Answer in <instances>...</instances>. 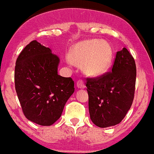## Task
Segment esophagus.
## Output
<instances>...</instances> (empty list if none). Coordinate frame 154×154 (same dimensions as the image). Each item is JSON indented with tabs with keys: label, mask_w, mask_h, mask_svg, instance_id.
Instances as JSON below:
<instances>
[{
	"label": "esophagus",
	"mask_w": 154,
	"mask_h": 154,
	"mask_svg": "<svg viewBox=\"0 0 154 154\" xmlns=\"http://www.w3.org/2000/svg\"><path fill=\"white\" fill-rule=\"evenodd\" d=\"M77 87L80 89H84L85 88V84H84V82L82 80H79L77 82Z\"/></svg>",
	"instance_id": "obj_1"
}]
</instances>
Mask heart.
Here are the masks:
<instances>
[{"label":"heart","mask_w":154,"mask_h":154,"mask_svg":"<svg viewBox=\"0 0 154 154\" xmlns=\"http://www.w3.org/2000/svg\"><path fill=\"white\" fill-rule=\"evenodd\" d=\"M68 58L80 65L84 74L97 77L106 73L112 61L110 45L99 39H88L74 45L68 52Z\"/></svg>","instance_id":"1"}]
</instances>
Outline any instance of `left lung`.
I'll return each instance as SVG.
<instances>
[{
    "mask_svg": "<svg viewBox=\"0 0 154 154\" xmlns=\"http://www.w3.org/2000/svg\"><path fill=\"white\" fill-rule=\"evenodd\" d=\"M89 112L93 124L107 128L119 124L133 103L136 64L126 48L117 51L112 71L87 78Z\"/></svg>",
    "mask_w": 154,
    "mask_h": 154,
    "instance_id": "obj_1",
    "label": "left lung"
}]
</instances>
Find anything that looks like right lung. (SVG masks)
Instances as JSON below:
<instances>
[{
    "label": "right lung",
    "instance_id": "obj_1",
    "mask_svg": "<svg viewBox=\"0 0 154 154\" xmlns=\"http://www.w3.org/2000/svg\"><path fill=\"white\" fill-rule=\"evenodd\" d=\"M59 62V57L36 40L27 45L16 61L19 101L26 118L39 125L54 124L74 92L72 78L57 74Z\"/></svg>",
    "mask_w": 154,
    "mask_h": 154
}]
</instances>
